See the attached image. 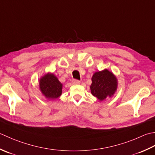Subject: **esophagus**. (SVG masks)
Listing matches in <instances>:
<instances>
[{"label":"esophagus","mask_w":155,"mask_h":155,"mask_svg":"<svg viewBox=\"0 0 155 155\" xmlns=\"http://www.w3.org/2000/svg\"><path fill=\"white\" fill-rule=\"evenodd\" d=\"M72 83H73L74 84H80V81L78 80H72Z\"/></svg>","instance_id":"34e87169"}]
</instances>
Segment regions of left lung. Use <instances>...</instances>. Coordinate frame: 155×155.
<instances>
[{"mask_svg": "<svg viewBox=\"0 0 155 155\" xmlns=\"http://www.w3.org/2000/svg\"><path fill=\"white\" fill-rule=\"evenodd\" d=\"M91 81V93L100 101L112 97L117 90V78L107 69L94 73Z\"/></svg>", "mask_w": 155, "mask_h": 155, "instance_id": "obj_1", "label": "left lung"}]
</instances>
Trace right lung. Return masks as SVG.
Here are the masks:
<instances>
[{
    "label": "right lung",
    "mask_w": 155,
    "mask_h": 155,
    "mask_svg": "<svg viewBox=\"0 0 155 155\" xmlns=\"http://www.w3.org/2000/svg\"><path fill=\"white\" fill-rule=\"evenodd\" d=\"M39 82V89L47 99L55 100L61 95L63 85L53 74L47 73Z\"/></svg>",
    "instance_id": "obj_1"
}]
</instances>
